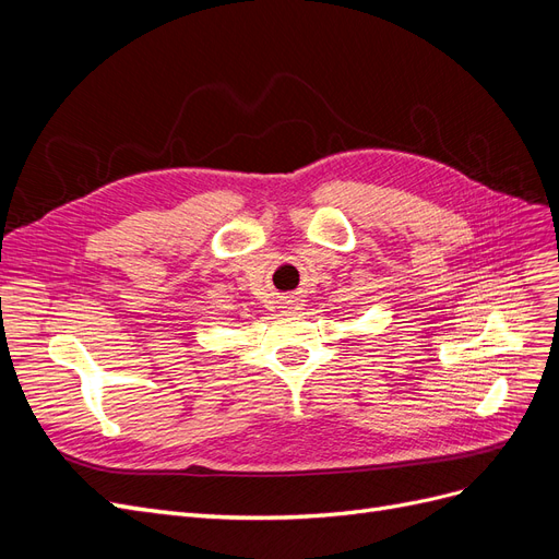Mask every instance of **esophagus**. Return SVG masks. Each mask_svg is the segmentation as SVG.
Returning a JSON list of instances; mask_svg holds the SVG:
<instances>
[{
	"instance_id": "34e87169",
	"label": "esophagus",
	"mask_w": 559,
	"mask_h": 559,
	"mask_svg": "<svg viewBox=\"0 0 559 559\" xmlns=\"http://www.w3.org/2000/svg\"><path fill=\"white\" fill-rule=\"evenodd\" d=\"M301 297H297V295H290V297H285V301H283V309L285 311H299V306H301Z\"/></svg>"
}]
</instances>
